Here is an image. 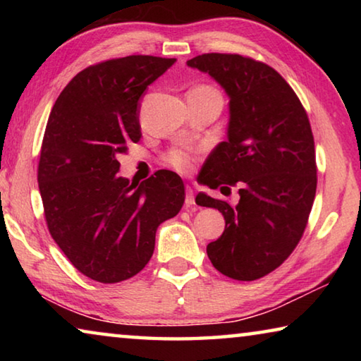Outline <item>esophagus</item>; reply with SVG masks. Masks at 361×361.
<instances>
[{"label": "esophagus", "instance_id": "34e87169", "mask_svg": "<svg viewBox=\"0 0 361 361\" xmlns=\"http://www.w3.org/2000/svg\"><path fill=\"white\" fill-rule=\"evenodd\" d=\"M195 200H194V191L191 186H186V200H185V207L186 209H194Z\"/></svg>", "mask_w": 361, "mask_h": 361}]
</instances>
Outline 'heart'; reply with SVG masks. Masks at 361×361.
I'll list each match as a JSON object with an SVG mask.
<instances>
[{"mask_svg": "<svg viewBox=\"0 0 361 361\" xmlns=\"http://www.w3.org/2000/svg\"><path fill=\"white\" fill-rule=\"evenodd\" d=\"M192 90H200V92H213V94H218L216 89L210 87V85H199V87H195ZM194 152L189 151V149H183V148H176L172 149L166 156V164L170 166L172 169H175L176 172L180 173H186L189 170L192 169L194 166Z\"/></svg>", "mask_w": 361, "mask_h": 361, "instance_id": "obj_1", "label": "heart"}]
</instances>
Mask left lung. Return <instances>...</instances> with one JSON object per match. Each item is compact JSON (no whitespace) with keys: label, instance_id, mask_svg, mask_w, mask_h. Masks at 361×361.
Segmentation results:
<instances>
[{"label":"left lung","instance_id":"left-lung-1","mask_svg":"<svg viewBox=\"0 0 361 361\" xmlns=\"http://www.w3.org/2000/svg\"><path fill=\"white\" fill-rule=\"evenodd\" d=\"M188 66L209 73L229 97L228 140L205 161L200 185L237 186L240 195L237 205L204 192L195 197L226 221L207 255L226 277L261 279L293 253L312 210L317 164L307 113L276 70L250 57L202 54Z\"/></svg>","mask_w":361,"mask_h":361}]
</instances>
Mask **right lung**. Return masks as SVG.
<instances>
[{
  "label": "right lung",
  "instance_id": "right-lung-1",
  "mask_svg": "<svg viewBox=\"0 0 361 361\" xmlns=\"http://www.w3.org/2000/svg\"><path fill=\"white\" fill-rule=\"evenodd\" d=\"M176 59L129 56L90 65L66 84L49 114L38 185L49 232L79 272L118 283L142 271L159 224L185 202L175 172L133 185L116 156L142 137L138 106Z\"/></svg>",
  "mask_w": 361,
  "mask_h": 361
}]
</instances>
